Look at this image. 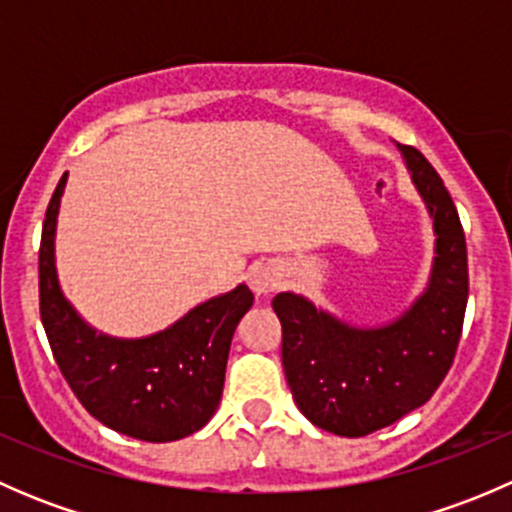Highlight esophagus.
I'll return each mask as SVG.
<instances>
[{"label":"esophagus","instance_id":"1","mask_svg":"<svg viewBox=\"0 0 512 512\" xmlns=\"http://www.w3.org/2000/svg\"><path fill=\"white\" fill-rule=\"evenodd\" d=\"M250 287L257 294H270L272 289L280 287V272L270 265H257L250 275Z\"/></svg>","mask_w":512,"mask_h":512}]
</instances>
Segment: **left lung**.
Segmentation results:
<instances>
[{"label": "left lung", "instance_id": "8db88e82", "mask_svg": "<svg viewBox=\"0 0 512 512\" xmlns=\"http://www.w3.org/2000/svg\"><path fill=\"white\" fill-rule=\"evenodd\" d=\"M436 230L426 292L386 327L359 329L294 292L272 309L282 324V366L294 404L314 426L369 436L426 404L461 342L468 255L461 218L441 175L414 146H399Z\"/></svg>", "mask_w": 512, "mask_h": 512}]
</instances>
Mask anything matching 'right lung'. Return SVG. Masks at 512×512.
<instances>
[{"label":"right lung","mask_w":512,"mask_h":512,"mask_svg":"<svg viewBox=\"0 0 512 512\" xmlns=\"http://www.w3.org/2000/svg\"><path fill=\"white\" fill-rule=\"evenodd\" d=\"M66 175L49 200L39 247V312L56 364L103 426L148 443L190 436L218 409L232 334L255 297L240 285L143 339L98 334L66 302L56 280L54 235Z\"/></svg>","instance_id":"right-lung-1"}]
</instances>
